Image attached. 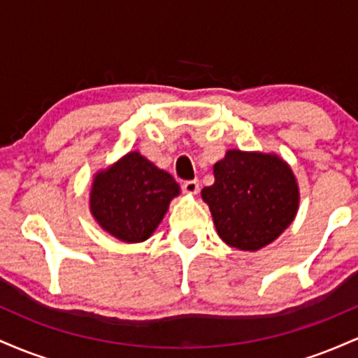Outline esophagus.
Listing matches in <instances>:
<instances>
[{
    "instance_id": "34e87169",
    "label": "esophagus",
    "mask_w": 358,
    "mask_h": 358,
    "mask_svg": "<svg viewBox=\"0 0 358 358\" xmlns=\"http://www.w3.org/2000/svg\"><path fill=\"white\" fill-rule=\"evenodd\" d=\"M182 190H183V193H188V195H196L200 190L199 180H188V182H183Z\"/></svg>"
}]
</instances>
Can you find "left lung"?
Masks as SVG:
<instances>
[{
  "instance_id": "left-lung-1",
  "label": "left lung",
  "mask_w": 358,
  "mask_h": 358,
  "mask_svg": "<svg viewBox=\"0 0 358 358\" xmlns=\"http://www.w3.org/2000/svg\"><path fill=\"white\" fill-rule=\"evenodd\" d=\"M213 176L215 183L203 188L202 199L220 239L231 248H264L296 215V178L278 156L231 150L213 165Z\"/></svg>"
}]
</instances>
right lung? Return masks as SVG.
Masks as SVG:
<instances>
[{"mask_svg": "<svg viewBox=\"0 0 358 358\" xmlns=\"http://www.w3.org/2000/svg\"><path fill=\"white\" fill-rule=\"evenodd\" d=\"M178 193L173 176L133 151L94 178L90 212L119 241L143 242L155 232Z\"/></svg>", "mask_w": 358, "mask_h": 358, "instance_id": "obj_1", "label": "right lung"}]
</instances>
